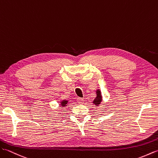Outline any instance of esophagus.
Segmentation results:
<instances>
[{
    "mask_svg": "<svg viewBox=\"0 0 158 158\" xmlns=\"http://www.w3.org/2000/svg\"><path fill=\"white\" fill-rule=\"evenodd\" d=\"M77 101H78V103L79 104H83L84 102H85V99H84L83 98H78V99H77Z\"/></svg>",
    "mask_w": 158,
    "mask_h": 158,
    "instance_id": "esophagus-1",
    "label": "esophagus"
}]
</instances>
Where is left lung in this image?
Segmentation results:
<instances>
[{"label":"left lung","instance_id":"8db88e82","mask_svg":"<svg viewBox=\"0 0 158 158\" xmlns=\"http://www.w3.org/2000/svg\"><path fill=\"white\" fill-rule=\"evenodd\" d=\"M96 94H97V97L94 98V99L93 101V103L95 105V106H99L103 101V97H102V94H101L100 89H97Z\"/></svg>","mask_w":158,"mask_h":158}]
</instances>
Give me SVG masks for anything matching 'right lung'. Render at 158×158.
Returning <instances> with one entry per match:
<instances>
[{"label":"right lung","mask_w":158,"mask_h":158,"mask_svg":"<svg viewBox=\"0 0 158 158\" xmlns=\"http://www.w3.org/2000/svg\"><path fill=\"white\" fill-rule=\"evenodd\" d=\"M60 105L62 107H65L68 105V101L64 99V100H61L60 101Z\"/></svg>","instance_id":"obj_1"}]
</instances>
